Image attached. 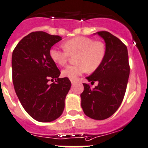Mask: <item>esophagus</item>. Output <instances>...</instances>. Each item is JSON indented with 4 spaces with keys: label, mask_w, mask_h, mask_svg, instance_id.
<instances>
[{
    "label": "esophagus",
    "mask_w": 148,
    "mask_h": 148,
    "mask_svg": "<svg viewBox=\"0 0 148 148\" xmlns=\"http://www.w3.org/2000/svg\"><path fill=\"white\" fill-rule=\"evenodd\" d=\"M71 83L73 85H74V84H75V81H74V80H71Z\"/></svg>",
    "instance_id": "34e87169"
}]
</instances>
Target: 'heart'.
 Masks as SVG:
<instances>
[{"label": "heart", "instance_id": "1", "mask_svg": "<svg viewBox=\"0 0 148 148\" xmlns=\"http://www.w3.org/2000/svg\"><path fill=\"white\" fill-rule=\"evenodd\" d=\"M64 50L52 47L49 56L55 64L65 65L70 56L75 57V64L67 66L62 75L70 79H76L86 71L94 72L101 65L106 54V47L101 40H94L86 36H76L63 43Z\"/></svg>", "mask_w": 148, "mask_h": 148}]
</instances>
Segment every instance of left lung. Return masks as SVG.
I'll use <instances>...</instances> for the list:
<instances>
[{
  "label": "left lung",
  "instance_id": "8db88e82",
  "mask_svg": "<svg viewBox=\"0 0 148 148\" xmlns=\"http://www.w3.org/2000/svg\"><path fill=\"white\" fill-rule=\"evenodd\" d=\"M97 34L105 40L106 54L101 65L86 79L81 94V107L85 115L95 120H104L113 115L121 105L129 80L130 67L126 45L107 31Z\"/></svg>",
  "mask_w": 148,
  "mask_h": 148
}]
</instances>
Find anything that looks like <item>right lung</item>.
Segmentation results:
<instances>
[{
  "mask_svg": "<svg viewBox=\"0 0 148 148\" xmlns=\"http://www.w3.org/2000/svg\"><path fill=\"white\" fill-rule=\"evenodd\" d=\"M61 40L59 36L36 31L24 37L13 51L15 91L25 111L38 121L51 122L60 117L71 86L68 78H59L60 70L49 56L51 46ZM54 79L55 82L47 84Z\"/></svg>",
  "mask_w": 148,
  "mask_h": 148,
  "instance_id": "add662e5",
  "label": "right lung"
}]
</instances>
